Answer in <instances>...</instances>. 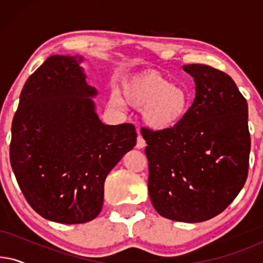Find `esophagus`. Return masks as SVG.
Returning a JSON list of instances; mask_svg holds the SVG:
<instances>
[{
    "mask_svg": "<svg viewBox=\"0 0 263 263\" xmlns=\"http://www.w3.org/2000/svg\"><path fill=\"white\" fill-rule=\"evenodd\" d=\"M146 147V141L145 140H143V138L141 135H139L138 136V140H136V148L138 149H142V148H145Z\"/></svg>",
    "mask_w": 263,
    "mask_h": 263,
    "instance_id": "esophagus-1",
    "label": "esophagus"
}]
</instances>
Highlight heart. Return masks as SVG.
Instances as JSON below:
<instances>
[{
    "label": "heart",
    "mask_w": 263,
    "mask_h": 263,
    "mask_svg": "<svg viewBox=\"0 0 263 263\" xmlns=\"http://www.w3.org/2000/svg\"><path fill=\"white\" fill-rule=\"evenodd\" d=\"M123 98L129 105L142 110L147 127L153 130H167L183 121L190 106V95L185 87L172 85L156 71H142L127 79L122 85ZM114 105L124 104L121 95L114 92Z\"/></svg>",
    "instance_id": "b5f03b06"
}]
</instances>
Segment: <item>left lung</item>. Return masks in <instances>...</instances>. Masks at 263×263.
Instances as JSON below:
<instances>
[{
	"instance_id": "8db88e82",
	"label": "left lung",
	"mask_w": 263,
	"mask_h": 263,
	"mask_svg": "<svg viewBox=\"0 0 263 263\" xmlns=\"http://www.w3.org/2000/svg\"><path fill=\"white\" fill-rule=\"evenodd\" d=\"M195 81V99L175 128H143L148 193L161 217L201 222L220 214L248 177V103L224 71L183 66Z\"/></svg>"
}]
</instances>
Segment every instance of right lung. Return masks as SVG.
I'll return each mask as SVG.
<instances>
[{
	"label": "right lung",
	"mask_w": 263,
	"mask_h": 263,
	"mask_svg": "<svg viewBox=\"0 0 263 263\" xmlns=\"http://www.w3.org/2000/svg\"><path fill=\"white\" fill-rule=\"evenodd\" d=\"M81 56L53 55L27 79L13 118L9 156L28 204L43 218L82 224L100 213L104 182L136 145L130 123L104 124Z\"/></svg>",
	"instance_id": "obj_1"
}]
</instances>
